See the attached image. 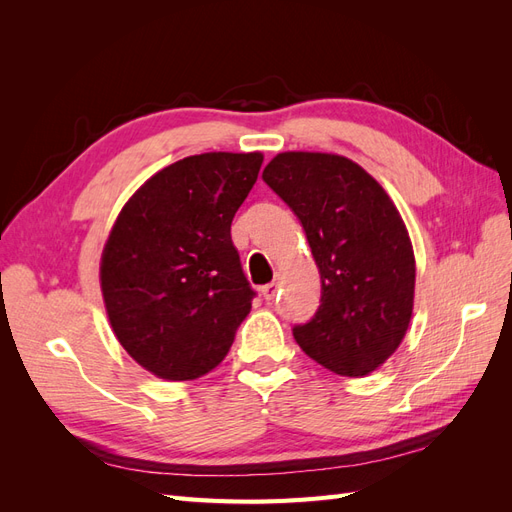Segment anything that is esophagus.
Masks as SVG:
<instances>
[{
    "instance_id": "esophagus-1",
    "label": "esophagus",
    "mask_w": 512,
    "mask_h": 512,
    "mask_svg": "<svg viewBox=\"0 0 512 512\" xmlns=\"http://www.w3.org/2000/svg\"><path fill=\"white\" fill-rule=\"evenodd\" d=\"M277 292H280V284H277V282H271L267 286H262V297H265L267 301H275Z\"/></svg>"
}]
</instances>
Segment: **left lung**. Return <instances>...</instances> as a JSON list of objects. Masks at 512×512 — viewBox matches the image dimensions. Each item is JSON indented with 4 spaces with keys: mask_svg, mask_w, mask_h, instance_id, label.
Listing matches in <instances>:
<instances>
[{
    "mask_svg": "<svg viewBox=\"0 0 512 512\" xmlns=\"http://www.w3.org/2000/svg\"><path fill=\"white\" fill-rule=\"evenodd\" d=\"M262 179L299 218L320 271V305L294 339L333 374L367 376L412 318L416 267L404 220L374 177L335 153H277Z\"/></svg>",
    "mask_w": 512,
    "mask_h": 512,
    "instance_id": "obj_1",
    "label": "left lung"
}]
</instances>
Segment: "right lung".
<instances>
[{
  "label": "right lung",
  "instance_id": "add662e5",
  "mask_svg": "<svg viewBox=\"0 0 512 512\" xmlns=\"http://www.w3.org/2000/svg\"><path fill=\"white\" fill-rule=\"evenodd\" d=\"M260 164L258 151L183 158L121 209L102 252V297L119 344L153 376L209 374L250 314L256 292L230 224Z\"/></svg>",
  "mask_w": 512,
  "mask_h": 512
}]
</instances>
